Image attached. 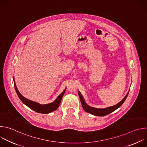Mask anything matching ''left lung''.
Masks as SVG:
<instances>
[{
    "label": "left lung",
    "instance_id": "1",
    "mask_svg": "<svg viewBox=\"0 0 147 147\" xmlns=\"http://www.w3.org/2000/svg\"><path fill=\"white\" fill-rule=\"evenodd\" d=\"M129 91L128 92V93L127 94V95L125 96V97L120 102H119L117 104H116V105L112 106V107H110L107 108H104V109H98V108H92L90 106H88V105L85 102L84 99L82 98V95H81V94L80 93V92H78V95L80 96V100L81 102V105L82 107L86 112L90 113L92 115H94L95 116H106L111 113H112V112L115 111L116 109H117V108H119L121 105L123 103V102L125 101V99L127 98L128 94H129Z\"/></svg>",
    "mask_w": 147,
    "mask_h": 147
}]
</instances>
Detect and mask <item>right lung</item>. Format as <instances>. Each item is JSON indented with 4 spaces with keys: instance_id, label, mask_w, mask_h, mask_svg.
I'll use <instances>...</instances> for the list:
<instances>
[{
    "instance_id": "1",
    "label": "right lung",
    "mask_w": 147,
    "mask_h": 147,
    "mask_svg": "<svg viewBox=\"0 0 147 147\" xmlns=\"http://www.w3.org/2000/svg\"><path fill=\"white\" fill-rule=\"evenodd\" d=\"M14 88L16 90V92L19 99L21 100V101H22L24 105H26L27 107H28L29 108H30L32 111L37 112V113H44V114L51 113V112H53L58 108V107L60 105V103L62 97H63V95L66 91V89H65L63 91V92H61L57 96V98L54 102H53L51 103H49V104L40 105L39 103L31 101V100H28V99L25 98L24 97H23L22 95L20 94L18 91L17 90V88L14 82Z\"/></svg>"
}]
</instances>
